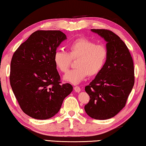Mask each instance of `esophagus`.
<instances>
[{
  "mask_svg": "<svg viewBox=\"0 0 146 146\" xmlns=\"http://www.w3.org/2000/svg\"><path fill=\"white\" fill-rule=\"evenodd\" d=\"M74 90H75L76 92H80L81 89H80L79 86H75L74 87Z\"/></svg>",
  "mask_w": 146,
  "mask_h": 146,
  "instance_id": "34e87169",
  "label": "esophagus"
}]
</instances>
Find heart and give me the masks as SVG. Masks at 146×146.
Instances as JSON below:
<instances>
[{
  "label": "heart",
  "instance_id": "1",
  "mask_svg": "<svg viewBox=\"0 0 146 146\" xmlns=\"http://www.w3.org/2000/svg\"><path fill=\"white\" fill-rule=\"evenodd\" d=\"M108 56L107 48L104 44H96L88 39L80 38L74 40L68 46L67 53L56 50L53 60L57 69L66 73L71 65V60H76L77 68L67 72L64 79L77 84L82 81L86 76L92 77L98 74L104 68Z\"/></svg>",
  "mask_w": 146,
  "mask_h": 146
}]
</instances>
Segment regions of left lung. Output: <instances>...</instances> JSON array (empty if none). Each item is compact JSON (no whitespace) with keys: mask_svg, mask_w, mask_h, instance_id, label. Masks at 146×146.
<instances>
[{"mask_svg":"<svg viewBox=\"0 0 146 146\" xmlns=\"http://www.w3.org/2000/svg\"><path fill=\"white\" fill-rule=\"evenodd\" d=\"M104 38L108 51L104 68L85 86L90 101L84 106L88 116L105 120L115 116L125 107L134 84L132 58L119 36L108 29H91Z\"/></svg>","mask_w":146,"mask_h":146,"instance_id":"1","label":"left lung"}]
</instances>
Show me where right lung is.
Segmentation results:
<instances>
[{"label": "right lung", "mask_w": 146, "mask_h": 146, "mask_svg": "<svg viewBox=\"0 0 146 146\" xmlns=\"http://www.w3.org/2000/svg\"><path fill=\"white\" fill-rule=\"evenodd\" d=\"M66 38L60 31L38 30L13 54L10 85L21 109L32 118L43 120L54 116L72 92L70 84H61L53 60L54 52Z\"/></svg>", "instance_id": "obj_1"}]
</instances>
